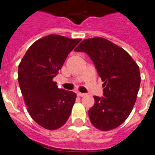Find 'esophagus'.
Returning a JSON list of instances; mask_svg holds the SVG:
<instances>
[{
    "label": "esophagus",
    "instance_id": "1",
    "mask_svg": "<svg viewBox=\"0 0 155 155\" xmlns=\"http://www.w3.org/2000/svg\"><path fill=\"white\" fill-rule=\"evenodd\" d=\"M77 95L79 96V97H84V96L86 95V94H85V93H81V92H78L77 93Z\"/></svg>",
    "mask_w": 155,
    "mask_h": 155
}]
</instances>
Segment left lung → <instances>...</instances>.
I'll return each instance as SVG.
<instances>
[{"label":"left lung","instance_id":"left-lung-1","mask_svg":"<svg viewBox=\"0 0 155 155\" xmlns=\"http://www.w3.org/2000/svg\"><path fill=\"white\" fill-rule=\"evenodd\" d=\"M74 51L90 57L104 82V97L94 96L88 110L91 124L101 131L117 128L136 103L141 82L139 66L124 49L101 37L83 40Z\"/></svg>","mask_w":155,"mask_h":155}]
</instances>
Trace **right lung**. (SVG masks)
<instances>
[{"label":"right lung","instance_id":"obj_1","mask_svg":"<svg viewBox=\"0 0 155 155\" xmlns=\"http://www.w3.org/2000/svg\"><path fill=\"white\" fill-rule=\"evenodd\" d=\"M81 38L49 35L35 41L18 67V82L27 110L43 128L55 130L70 117L76 93L58 88L53 79Z\"/></svg>","mask_w":155,"mask_h":155}]
</instances>
